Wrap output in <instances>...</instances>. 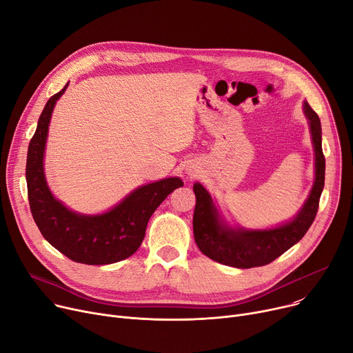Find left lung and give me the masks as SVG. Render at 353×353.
Segmentation results:
<instances>
[{
    "instance_id": "left-lung-1",
    "label": "left lung",
    "mask_w": 353,
    "mask_h": 353,
    "mask_svg": "<svg viewBox=\"0 0 353 353\" xmlns=\"http://www.w3.org/2000/svg\"><path fill=\"white\" fill-rule=\"evenodd\" d=\"M315 150V181L310 197L294 220L268 230L231 228L220 217L213 199L200 183L193 185L196 208L193 232L199 250L211 260L236 268H252L272 263L295 245L315 220L325 184V157L322 152L321 121L314 109L303 102Z\"/></svg>"
}]
</instances>
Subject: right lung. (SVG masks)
<instances>
[{
	"label": "right lung",
	"instance_id": "1",
	"mask_svg": "<svg viewBox=\"0 0 353 353\" xmlns=\"http://www.w3.org/2000/svg\"><path fill=\"white\" fill-rule=\"evenodd\" d=\"M66 88L68 83L46 102L28 146L26 176L30 208L43 239L69 260L88 265L113 264L137 251L154 210L183 181L169 177L139 187L112 210L98 216H83L66 208L52 196L43 174L51 114Z\"/></svg>",
	"mask_w": 353,
	"mask_h": 353
}]
</instances>
